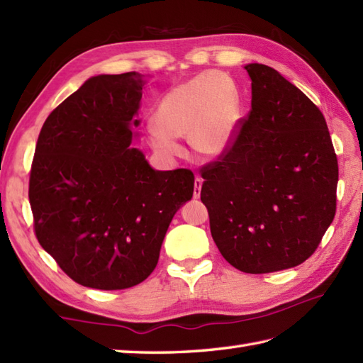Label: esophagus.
I'll use <instances>...</instances> for the list:
<instances>
[{
	"mask_svg": "<svg viewBox=\"0 0 363 363\" xmlns=\"http://www.w3.org/2000/svg\"><path fill=\"white\" fill-rule=\"evenodd\" d=\"M201 187H203V179L201 177H196L195 179V187H194V198L198 199L201 196Z\"/></svg>",
	"mask_w": 363,
	"mask_h": 363,
	"instance_id": "34e87169",
	"label": "esophagus"
}]
</instances>
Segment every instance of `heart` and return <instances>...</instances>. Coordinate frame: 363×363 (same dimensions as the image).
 Segmentation results:
<instances>
[{
	"label": "heart",
	"instance_id": "heart-1",
	"mask_svg": "<svg viewBox=\"0 0 363 363\" xmlns=\"http://www.w3.org/2000/svg\"><path fill=\"white\" fill-rule=\"evenodd\" d=\"M240 96L233 79L218 72H204L162 98L156 123L146 129L148 142L165 157L179 156L174 138H189L203 157H218L233 143L240 121Z\"/></svg>",
	"mask_w": 363,
	"mask_h": 363
}]
</instances>
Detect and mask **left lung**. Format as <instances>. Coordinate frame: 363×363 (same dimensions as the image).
I'll use <instances>...</instances> for the list:
<instances>
[{"instance_id":"1","label":"left lung","mask_w":363,"mask_h":363,"mask_svg":"<svg viewBox=\"0 0 363 363\" xmlns=\"http://www.w3.org/2000/svg\"><path fill=\"white\" fill-rule=\"evenodd\" d=\"M245 70L251 111L233 145L201 168V201L221 256L262 274L318 248L335 217L338 164L318 107L274 68Z\"/></svg>"}]
</instances>
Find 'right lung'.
Here are the masks:
<instances>
[{"instance_id":"right-lung-1","label":"right lung","mask_w":363,"mask_h":363,"mask_svg":"<svg viewBox=\"0 0 363 363\" xmlns=\"http://www.w3.org/2000/svg\"><path fill=\"white\" fill-rule=\"evenodd\" d=\"M143 84L135 72L94 76L38 134L29 176L35 237L84 287L145 281L174 213L194 195L190 169L159 172L130 146Z\"/></svg>"}]
</instances>
